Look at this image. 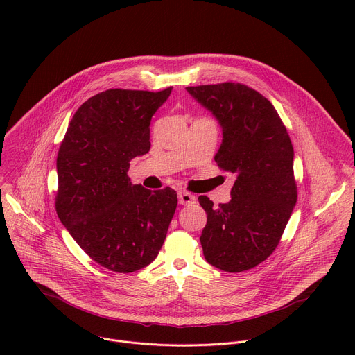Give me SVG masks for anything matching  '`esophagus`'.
Returning a JSON list of instances; mask_svg holds the SVG:
<instances>
[{
    "label": "esophagus",
    "instance_id": "1",
    "mask_svg": "<svg viewBox=\"0 0 355 355\" xmlns=\"http://www.w3.org/2000/svg\"><path fill=\"white\" fill-rule=\"evenodd\" d=\"M178 202L181 205H189V204H195V196L189 192L185 191H180L178 192Z\"/></svg>",
    "mask_w": 355,
    "mask_h": 355
}]
</instances>
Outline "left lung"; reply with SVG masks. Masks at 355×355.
<instances>
[{
    "label": "left lung",
    "mask_w": 355,
    "mask_h": 355,
    "mask_svg": "<svg viewBox=\"0 0 355 355\" xmlns=\"http://www.w3.org/2000/svg\"><path fill=\"white\" fill-rule=\"evenodd\" d=\"M222 128L218 166L234 174L227 204L198 198L208 215L199 237L205 260L226 272L259 266L278 245L296 204L293 147L270 101L243 84L187 87Z\"/></svg>",
    "instance_id": "left-lung-1"
}]
</instances>
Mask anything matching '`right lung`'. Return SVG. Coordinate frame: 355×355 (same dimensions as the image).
Segmentation results:
<instances>
[{
  "label": "right lung",
  "instance_id": "obj_1",
  "mask_svg": "<svg viewBox=\"0 0 355 355\" xmlns=\"http://www.w3.org/2000/svg\"><path fill=\"white\" fill-rule=\"evenodd\" d=\"M171 89L91 96L59 150V219L95 263L115 272H135L157 257L177 208L174 189L153 192L128 177L129 162L150 150L151 116Z\"/></svg>",
  "mask_w": 355,
  "mask_h": 355
}]
</instances>
